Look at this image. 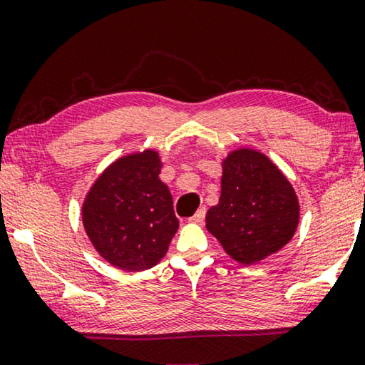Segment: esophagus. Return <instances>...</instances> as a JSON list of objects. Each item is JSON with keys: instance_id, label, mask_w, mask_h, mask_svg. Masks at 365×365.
<instances>
[{"instance_id": "34e87169", "label": "esophagus", "mask_w": 365, "mask_h": 365, "mask_svg": "<svg viewBox=\"0 0 365 365\" xmlns=\"http://www.w3.org/2000/svg\"><path fill=\"white\" fill-rule=\"evenodd\" d=\"M204 217H206V207H201V209H197V212L194 214L192 217H189V222L199 224V222L204 221Z\"/></svg>"}]
</instances>
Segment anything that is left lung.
<instances>
[{"label": "left lung", "instance_id": "1", "mask_svg": "<svg viewBox=\"0 0 365 365\" xmlns=\"http://www.w3.org/2000/svg\"><path fill=\"white\" fill-rule=\"evenodd\" d=\"M299 202L291 182L252 149H239L222 163L221 197L207 211V231L237 262L262 261L291 241Z\"/></svg>", "mask_w": 365, "mask_h": 365}]
</instances>
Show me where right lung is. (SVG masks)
Segmentation results:
<instances>
[{
  "label": "right lung",
  "instance_id": "add662e5",
  "mask_svg": "<svg viewBox=\"0 0 365 365\" xmlns=\"http://www.w3.org/2000/svg\"><path fill=\"white\" fill-rule=\"evenodd\" d=\"M159 173L156 151L124 156L98 178L83 204L89 241L124 271L156 266L179 227L173 196Z\"/></svg>",
  "mask_w": 365,
  "mask_h": 365
}]
</instances>
